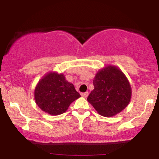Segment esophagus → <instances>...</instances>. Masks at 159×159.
Segmentation results:
<instances>
[{
    "mask_svg": "<svg viewBox=\"0 0 159 159\" xmlns=\"http://www.w3.org/2000/svg\"><path fill=\"white\" fill-rule=\"evenodd\" d=\"M88 92H85V93H82L81 94V96L82 97H84V98H87V96H88Z\"/></svg>",
    "mask_w": 159,
    "mask_h": 159,
    "instance_id": "34e87169",
    "label": "esophagus"
}]
</instances>
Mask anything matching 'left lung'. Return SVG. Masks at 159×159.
Instances as JSON below:
<instances>
[{"label":"left lung","instance_id":"8db88e82","mask_svg":"<svg viewBox=\"0 0 159 159\" xmlns=\"http://www.w3.org/2000/svg\"><path fill=\"white\" fill-rule=\"evenodd\" d=\"M93 85L87 101L102 116H114L129 105L132 96L131 85L116 66L110 65L100 69L95 76Z\"/></svg>","mask_w":159,"mask_h":159}]
</instances>
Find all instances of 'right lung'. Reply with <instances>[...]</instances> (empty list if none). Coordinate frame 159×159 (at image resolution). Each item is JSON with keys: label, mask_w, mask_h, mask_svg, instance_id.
<instances>
[{"label": "right lung", "mask_w": 159, "mask_h": 159, "mask_svg": "<svg viewBox=\"0 0 159 159\" xmlns=\"http://www.w3.org/2000/svg\"><path fill=\"white\" fill-rule=\"evenodd\" d=\"M79 97L81 95L63 74L53 72L39 80L34 90L36 105L45 113L54 116L66 112L70 104Z\"/></svg>", "instance_id": "add662e5"}]
</instances>
